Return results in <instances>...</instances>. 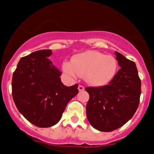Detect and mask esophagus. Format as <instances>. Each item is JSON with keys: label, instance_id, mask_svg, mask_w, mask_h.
Returning <instances> with one entry per match:
<instances>
[{"label": "esophagus", "instance_id": "esophagus-1", "mask_svg": "<svg viewBox=\"0 0 154 154\" xmlns=\"http://www.w3.org/2000/svg\"><path fill=\"white\" fill-rule=\"evenodd\" d=\"M78 90H79V91H83V90H85V88H84V86L79 85V86H78Z\"/></svg>", "mask_w": 154, "mask_h": 154}]
</instances>
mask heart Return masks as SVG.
Wrapping results in <instances>:
<instances>
[{"instance_id":"b5f03b06","label":"heart","mask_w":154,"mask_h":154,"mask_svg":"<svg viewBox=\"0 0 154 154\" xmlns=\"http://www.w3.org/2000/svg\"><path fill=\"white\" fill-rule=\"evenodd\" d=\"M63 71L70 77L84 76L93 86H104L112 80L118 69V63L113 56L97 51H86L73 56L71 61H64Z\"/></svg>"}]
</instances>
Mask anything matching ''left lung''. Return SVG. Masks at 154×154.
I'll list each match as a JSON object with an SVG mask.
<instances>
[{
  "label": "left lung",
  "mask_w": 154,
  "mask_h": 154,
  "mask_svg": "<svg viewBox=\"0 0 154 154\" xmlns=\"http://www.w3.org/2000/svg\"><path fill=\"white\" fill-rule=\"evenodd\" d=\"M120 70L109 84L87 87L90 95L87 104L89 122L100 131H112L124 125L135 113L141 90V82L135 63L115 51Z\"/></svg>",
  "instance_id": "left-lung-1"
}]
</instances>
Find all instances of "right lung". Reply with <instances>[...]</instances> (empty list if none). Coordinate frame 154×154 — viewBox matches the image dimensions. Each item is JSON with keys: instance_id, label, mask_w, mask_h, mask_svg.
Here are the masks:
<instances>
[{"instance_id": "1", "label": "right lung", "mask_w": 154, "mask_h": 154, "mask_svg": "<svg viewBox=\"0 0 154 154\" xmlns=\"http://www.w3.org/2000/svg\"><path fill=\"white\" fill-rule=\"evenodd\" d=\"M51 50L34 51L21 57L12 78L13 99L19 112L39 128L61 119L67 103L78 93V84L66 87L61 72L48 59Z\"/></svg>"}]
</instances>
